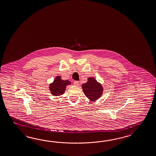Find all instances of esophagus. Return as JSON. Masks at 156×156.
Wrapping results in <instances>:
<instances>
[{
    "instance_id": "34e87169",
    "label": "esophagus",
    "mask_w": 156,
    "mask_h": 156,
    "mask_svg": "<svg viewBox=\"0 0 156 156\" xmlns=\"http://www.w3.org/2000/svg\"><path fill=\"white\" fill-rule=\"evenodd\" d=\"M73 84H74L75 86H78V85H79V81H75L73 82Z\"/></svg>"
}]
</instances>
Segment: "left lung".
<instances>
[{"label":"left lung","mask_w":156,"mask_h":156,"mask_svg":"<svg viewBox=\"0 0 156 156\" xmlns=\"http://www.w3.org/2000/svg\"><path fill=\"white\" fill-rule=\"evenodd\" d=\"M84 94L90 101H95L102 95L103 87L94 77H89L86 83L82 85Z\"/></svg>","instance_id":"left-lung-1"}]
</instances>
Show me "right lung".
<instances>
[{
    "label": "right lung",
    "mask_w": 156,
    "mask_h": 156,
    "mask_svg": "<svg viewBox=\"0 0 156 156\" xmlns=\"http://www.w3.org/2000/svg\"><path fill=\"white\" fill-rule=\"evenodd\" d=\"M71 83L69 80H62L61 76H57L55 77L52 83H50L49 89L51 94L53 95L58 97L65 93L66 87L71 85Z\"/></svg>",
    "instance_id": "add662e5"
}]
</instances>
